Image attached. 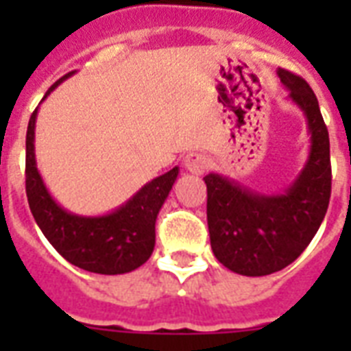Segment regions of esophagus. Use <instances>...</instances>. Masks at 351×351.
Returning <instances> with one entry per match:
<instances>
[{
  "instance_id": "1",
  "label": "esophagus",
  "mask_w": 351,
  "mask_h": 351,
  "mask_svg": "<svg viewBox=\"0 0 351 351\" xmlns=\"http://www.w3.org/2000/svg\"><path fill=\"white\" fill-rule=\"evenodd\" d=\"M208 158L202 153H189L184 158V167L193 175H202L204 171L208 169Z\"/></svg>"
}]
</instances>
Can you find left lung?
I'll return each mask as SVG.
<instances>
[{
    "label": "left lung",
    "mask_w": 351,
    "mask_h": 351,
    "mask_svg": "<svg viewBox=\"0 0 351 351\" xmlns=\"http://www.w3.org/2000/svg\"><path fill=\"white\" fill-rule=\"evenodd\" d=\"M277 74L310 131V154L299 176L280 195L253 191L219 173L204 176L211 250L220 264L245 277L269 275L291 264L321 228L332 195L330 136L315 93L286 69Z\"/></svg>",
    "instance_id": "obj_1"
}]
</instances>
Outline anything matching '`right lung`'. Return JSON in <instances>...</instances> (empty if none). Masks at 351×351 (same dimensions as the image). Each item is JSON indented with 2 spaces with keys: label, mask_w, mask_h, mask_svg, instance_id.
<instances>
[{
  "label": "right lung",
  "mask_w": 351,
  "mask_h": 351,
  "mask_svg": "<svg viewBox=\"0 0 351 351\" xmlns=\"http://www.w3.org/2000/svg\"><path fill=\"white\" fill-rule=\"evenodd\" d=\"M58 80L45 98L73 76ZM43 98V100H45ZM41 100V101H43ZM38 109L27 127V158H25V189L30 211L41 233L54 250L74 266L100 275H121L136 269L149 261L154 250V224L160 208L173 189L178 167L156 176L132 195L120 208L100 217H84L63 209L51 197L36 167L34 129Z\"/></svg>",
  "instance_id": "1"
}]
</instances>
